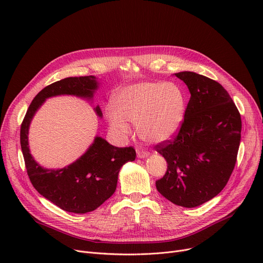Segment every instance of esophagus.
I'll return each mask as SVG.
<instances>
[{
  "mask_svg": "<svg viewBox=\"0 0 263 263\" xmlns=\"http://www.w3.org/2000/svg\"><path fill=\"white\" fill-rule=\"evenodd\" d=\"M136 155H137V158L145 159L149 156V153H147V151H144L143 149H136Z\"/></svg>",
  "mask_w": 263,
  "mask_h": 263,
  "instance_id": "obj_1",
  "label": "esophagus"
}]
</instances>
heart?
<instances>
[{
	"label": "heart",
	"mask_w": 263,
	"mask_h": 263,
	"mask_svg": "<svg viewBox=\"0 0 263 263\" xmlns=\"http://www.w3.org/2000/svg\"><path fill=\"white\" fill-rule=\"evenodd\" d=\"M116 109L107 108L110 131L119 137L131 133L129 122L148 143L159 144L180 130L185 115L183 89L175 83L142 82L121 88L114 98Z\"/></svg>",
	"instance_id": "obj_1"
}]
</instances>
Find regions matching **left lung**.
<instances>
[{"mask_svg":"<svg viewBox=\"0 0 263 263\" xmlns=\"http://www.w3.org/2000/svg\"><path fill=\"white\" fill-rule=\"evenodd\" d=\"M175 76L185 83L191 98L178 135L156 147L167 162L156 186L173 203L195 208L227 184L237 161L242 122L219 83L192 71Z\"/></svg>","mask_w":263,"mask_h":263,"instance_id":"left-lung-1","label":"left lung"}]
</instances>
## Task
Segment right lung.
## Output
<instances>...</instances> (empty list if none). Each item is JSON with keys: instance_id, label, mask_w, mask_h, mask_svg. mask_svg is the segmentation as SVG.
Listing matches in <instances>:
<instances>
[{"instance_id": "obj_1", "label": "right lung", "mask_w": 263, "mask_h": 263, "mask_svg": "<svg viewBox=\"0 0 263 263\" xmlns=\"http://www.w3.org/2000/svg\"><path fill=\"white\" fill-rule=\"evenodd\" d=\"M99 85L100 82L93 76L70 77L52 83L37 93L21 124V149L33 186L40 195L67 212L84 214L93 211L112 196L119 171L123 164L135 160V150L132 147H115L101 136H96L85 154L73 163L64 168H46L31 155L30 124L48 98L66 95L91 101ZM93 109L102 118L99 105Z\"/></svg>"}]
</instances>
